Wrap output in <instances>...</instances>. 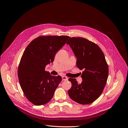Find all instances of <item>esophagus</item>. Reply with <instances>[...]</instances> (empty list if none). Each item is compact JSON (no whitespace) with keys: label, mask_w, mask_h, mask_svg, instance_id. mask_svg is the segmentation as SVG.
I'll return each instance as SVG.
<instances>
[{"label":"esophagus","mask_w":128,"mask_h":128,"mask_svg":"<svg viewBox=\"0 0 128 128\" xmlns=\"http://www.w3.org/2000/svg\"><path fill=\"white\" fill-rule=\"evenodd\" d=\"M62 80H63V81H65V80H68V78L66 76H62Z\"/></svg>","instance_id":"esophagus-1"}]
</instances>
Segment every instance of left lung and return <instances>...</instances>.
<instances>
[{
  "label": "left lung",
  "mask_w": 128,
  "mask_h": 128,
  "mask_svg": "<svg viewBox=\"0 0 128 128\" xmlns=\"http://www.w3.org/2000/svg\"><path fill=\"white\" fill-rule=\"evenodd\" d=\"M69 44L77 58V66L84 70L82 82L78 84L75 78L68 91L71 99L83 105L93 103L101 95L108 76V67L102 50L95 43L81 37H72Z\"/></svg>",
  "instance_id": "8db88e82"
}]
</instances>
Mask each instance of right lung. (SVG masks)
Wrapping results in <instances>:
<instances>
[{
    "instance_id": "right-lung-1",
    "label": "right lung",
    "mask_w": 128,
    "mask_h": 128,
    "mask_svg": "<svg viewBox=\"0 0 128 128\" xmlns=\"http://www.w3.org/2000/svg\"><path fill=\"white\" fill-rule=\"evenodd\" d=\"M68 36H40L30 42L20 60L18 76L21 89L28 100L36 106L52 99L62 80L45 71L53 62L56 52L65 44Z\"/></svg>"
}]
</instances>
